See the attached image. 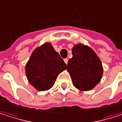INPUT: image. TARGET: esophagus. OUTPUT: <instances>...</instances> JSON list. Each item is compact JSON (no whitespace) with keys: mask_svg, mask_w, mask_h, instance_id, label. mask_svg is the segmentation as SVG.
Listing matches in <instances>:
<instances>
[{"mask_svg":"<svg viewBox=\"0 0 122 122\" xmlns=\"http://www.w3.org/2000/svg\"><path fill=\"white\" fill-rule=\"evenodd\" d=\"M68 59H64V62L66 63V64L68 63Z\"/></svg>","mask_w":122,"mask_h":122,"instance_id":"34e87169","label":"esophagus"}]
</instances>
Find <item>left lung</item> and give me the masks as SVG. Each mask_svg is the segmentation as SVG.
<instances>
[{
	"label": "left lung",
	"instance_id": "obj_1",
	"mask_svg": "<svg viewBox=\"0 0 122 122\" xmlns=\"http://www.w3.org/2000/svg\"><path fill=\"white\" fill-rule=\"evenodd\" d=\"M73 57L67 64L73 85L81 91H88L97 85L103 74L102 62L95 52L82 44L72 49Z\"/></svg>",
	"mask_w": 122,
	"mask_h": 122
}]
</instances>
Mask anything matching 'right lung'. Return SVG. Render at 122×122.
I'll use <instances>...</instances> for the list:
<instances>
[{"label": "right lung", "mask_w": 122, "mask_h": 122, "mask_svg": "<svg viewBox=\"0 0 122 122\" xmlns=\"http://www.w3.org/2000/svg\"><path fill=\"white\" fill-rule=\"evenodd\" d=\"M65 69L66 64L51 44L46 42L32 52L25 66V73L35 89L44 91L53 87L58 75Z\"/></svg>", "instance_id": "obj_1"}]
</instances>
